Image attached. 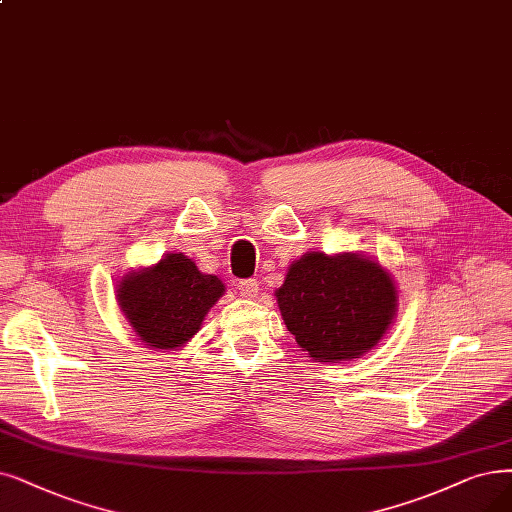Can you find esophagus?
Listing matches in <instances>:
<instances>
[{
	"instance_id": "esophagus-1",
	"label": "esophagus",
	"mask_w": 512,
	"mask_h": 512,
	"mask_svg": "<svg viewBox=\"0 0 512 512\" xmlns=\"http://www.w3.org/2000/svg\"><path fill=\"white\" fill-rule=\"evenodd\" d=\"M237 290L243 298H256L258 296V281L256 279H241L237 283Z\"/></svg>"
}]
</instances>
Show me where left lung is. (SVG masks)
Instances as JSON below:
<instances>
[{"label": "left lung", "mask_w": 512, "mask_h": 512, "mask_svg": "<svg viewBox=\"0 0 512 512\" xmlns=\"http://www.w3.org/2000/svg\"><path fill=\"white\" fill-rule=\"evenodd\" d=\"M285 327L315 361L359 359L397 315V288L372 258L309 252L290 264L275 292Z\"/></svg>", "instance_id": "left-lung-1"}]
</instances>
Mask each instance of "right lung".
I'll return each instance as SVG.
<instances>
[{"label":"right lung","mask_w":512,"mask_h":512,"mask_svg":"<svg viewBox=\"0 0 512 512\" xmlns=\"http://www.w3.org/2000/svg\"><path fill=\"white\" fill-rule=\"evenodd\" d=\"M224 294L216 275L201 273L182 252L163 256L149 269L132 271L117 285L121 313L151 349L185 346Z\"/></svg>","instance_id":"obj_1"}]
</instances>
